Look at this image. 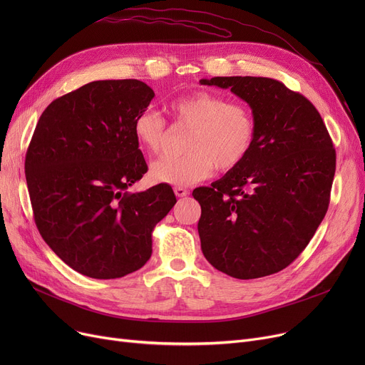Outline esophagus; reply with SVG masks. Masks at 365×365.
<instances>
[{
	"label": "esophagus",
	"mask_w": 365,
	"mask_h": 365,
	"mask_svg": "<svg viewBox=\"0 0 365 365\" xmlns=\"http://www.w3.org/2000/svg\"><path fill=\"white\" fill-rule=\"evenodd\" d=\"M175 194H176V197L183 198V197H186V195L189 194V190L185 189V187H182V186H176V187H175Z\"/></svg>",
	"instance_id": "1"
}]
</instances>
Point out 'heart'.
<instances>
[{"label":"heart","instance_id":"1","mask_svg":"<svg viewBox=\"0 0 365 365\" xmlns=\"http://www.w3.org/2000/svg\"><path fill=\"white\" fill-rule=\"evenodd\" d=\"M178 125L189 127L183 157H163L150 165V178L158 183L189 186L205 180L216 167L237 168L252 150L256 121L252 110L241 103H229L225 96L198 90L168 105ZM133 136L146 152H163L168 127L155 109H145L133 121Z\"/></svg>","mask_w":365,"mask_h":365}]
</instances>
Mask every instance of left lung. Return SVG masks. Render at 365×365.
<instances>
[{
  "label": "left lung",
  "instance_id": "obj_1",
  "mask_svg": "<svg viewBox=\"0 0 365 365\" xmlns=\"http://www.w3.org/2000/svg\"><path fill=\"white\" fill-rule=\"evenodd\" d=\"M252 108L256 136L247 158L212 187L194 189L205 259L238 279L272 275L309 244L327 213L336 150L317 108L264 76H215Z\"/></svg>",
  "mask_w": 365,
  "mask_h": 365
}]
</instances>
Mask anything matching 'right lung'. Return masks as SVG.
Listing matches in <instances>:
<instances>
[{
	"label": "right lung",
	"mask_w": 365,
	"mask_h": 365,
	"mask_svg": "<svg viewBox=\"0 0 365 365\" xmlns=\"http://www.w3.org/2000/svg\"><path fill=\"white\" fill-rule=\"evenodd\" d=\"M139 80L88 83L53 101L31 139L25 176L35 225L73 271L121 278L152 255V231L176 204L168 185L131 194L148 165L133 121L153 99Z\"/></svg>",
	"instance_id": "right-lung-1"
}]
</instances>
